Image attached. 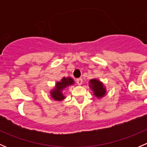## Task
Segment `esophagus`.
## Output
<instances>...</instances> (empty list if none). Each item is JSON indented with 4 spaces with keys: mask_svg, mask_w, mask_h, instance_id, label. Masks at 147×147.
Wrapping results in <instances>:
<instances>
[{
    "mask_svg": "<svg viewBox=\"0 0 147 147\" xmlns=\"http://www.w3.org/2000/svg\"><path fill=\"white\" fill-rule=\"evenodd\" d=\"M76 81H77V83H78V84H79V85H81V84H82V78H78Z\"/></svg>",
    "mask_w": 147,
    "mask_h": 147,
    "instance_id": "obj_1",
    "label": "esophagus"
}]
</instances>
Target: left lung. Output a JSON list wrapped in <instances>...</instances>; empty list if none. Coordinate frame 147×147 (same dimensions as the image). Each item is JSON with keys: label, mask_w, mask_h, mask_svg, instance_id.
<instances>
[{"label": "left lung", "mask_w": 147, "mask_h": 147, "mask_svg": "<svg viewBox=\"0 0 147 147\" xmlns=\"http://www.w3.org/2000/svg\"><path fill=\"white\" fill-rule=\"evenodd\" d=\"M90 87L94 92V94L98 98L103 97L106 93V90L104 87L103 84L100 81L96 79H92L90 81Z\"/></svg>", "instance_id": "obj_1"}]
</instances>
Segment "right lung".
<instances>
[{"label": "right lung", "mask_w": 147, "mask_h": 147, "mask_svg": "<svg viewBox=\"0 0 147 147\" xmlns=\"http://www.w3.org/2000/svg\"><path fill=\"white\" fill-rule=\"evenodd\" d=\"M74 84L73 80L71 78H63L61 80L60 82H58L56 83V87L55 88V90L51 92V96L54 100H63V99H65L64 95L62 93L63 89H65V87H67V86L72 85Z\"/></svg>", "instance_id": "1"}]
</instances>
